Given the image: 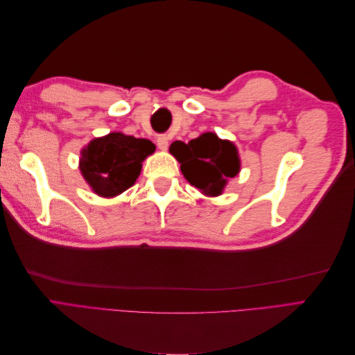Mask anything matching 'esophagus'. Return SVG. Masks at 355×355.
I'll list each match as a JSON object with an SVG mask.
<instances>
[{
  "label": "esophagus",
  "instance_id": "esophagus-1",
  "mask_svg": "<svg viewBox=\"0 0 355 355\" xmlns=\"http://www.w3.org/2000/svg\"><path fill=\"white\" fill-rule=\"evenodd\" d=\"M157 146L161 149V151H166V149L168 148V137L161 135L157 137Z\"/></svg>",
  "mask_w": 355,
  "mask_h": 355
}]
</instances>
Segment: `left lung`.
I'll list each match as a JSON object with an SVG mask.
<instances>
[{
    "mask_svg": "<svg viewBox=\"0 0 355 355\" xmlns=\"http://www.w3.org/2000/svg\"><path fill=\"white\" fill-rule=\"evenodd\" d=\"M168 151L180 163L182 175L189 184L209 197L220 196L228 179L240 171L237 148L211 132L202 133L188 144L176 141Z\"/></svg>",
    "mask_w": 355,
    "mask_h": 355,
    "instance_id": "8db88e82",
    "label": "left lung"
}]
</instances>
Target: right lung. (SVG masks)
<instances>
[{
  "mask_svg": "<svg viewBox=\"0 0 355 355\" xmlns=\"http://www.w3.org/2000/svg\"><path fill=\"white\" fill-rule=\"evenodd\" d=\"M155 145L120 132L96 137L81 151L80 170L96 194L112 198L135 185L144 159L154 154Z\"/></svg>",
  "mask_w": 355,
  "mask_h": 355,
  "instance_id": "1",
  "label": "right lung"
}]
</instances>
